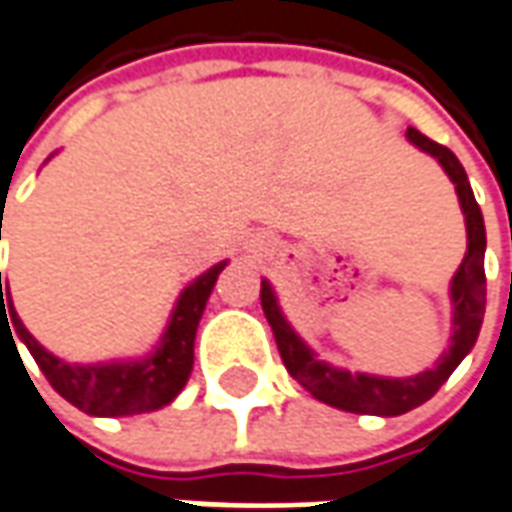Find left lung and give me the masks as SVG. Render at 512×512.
I'll return each mask as SVG.
<instances>
[{
	"label": "left lung",
	"mask_w": 512,
	"mask_h": 512,
	"mask_svg": "<svg viewBox=\"0 0 512 512\" xmlns=\"http://www.w3.org/2000/svg\"><path fill=\"white\" fill-rule=\"evenodd\" d=\"M406 139L420 148L423 154L434 156L446 176L454 182L460 198L465 229H468V252L462 257L460 269L451 280V344L431 370L409 375V378H387V375L350 373L342 367H333L328 361H319L316 353L302 342V336L288 325L283 308L269 280L260 283V305L274 330V342L280 350L285 370L300 381L302 387L314 395L316 401L356 412V415L395 417L426 403L448 381V375L460 367V361L476 344L482 316H485V221L476 204L471 182L465 176L460 159L448 151L446 145H437L434 139L423 137L417 128H406Z\"/></svg>",
	"instance_id": "obj_1"
}]
</instances>
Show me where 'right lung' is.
Masks as SVG:
<instances>
[{
  "mask_svg": "<svg viewBox=\"0 0 512 512\" xmlns=\"http://www.w3.org/2000/svg\"><path fill=\"white\" fill-rule=\"evenodd\" d=\"M227 260L215 263L212 269L198 274L193 283L179 294L173 305V314L156 350L145 358H131V361H100V364H66L64 358L50 353L47 347L33 339V333L24 328L19 314L13 311V302L5 308V300L10 291L2 288L0 271V319L8 322L13 319V333L36 358L41 373L47 375L52 389L78 406L81 412L95 417H125L154 412L168 406L187 384L193 373V344H196V330L201 322V314L207 308V300L212 294V285L218 274L224 271ZM8 325V330H10ZM10 333V339H13ZM16 344V342H13Z\"/></svg>",
  "mask_w": 512,
  "mask_h": 512,
  "instance_id": "add662e5",
  "label": "right lung"
}]
</instances>
